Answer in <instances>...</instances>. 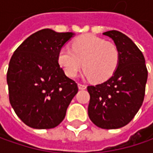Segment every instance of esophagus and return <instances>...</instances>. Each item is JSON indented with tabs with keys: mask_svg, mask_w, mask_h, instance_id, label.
<instances>
[{
	"mask_svg": "<svg viewBox=\"0 0 153 153\" xmlns=\"http://www.w3.org/2000/svg\"><path fill=\"white\" fill-rule=\"evenodd\" d=\"M78 88H79V89H86V88H87V86L84 85V84L79 83V84H78Z\"/></svg>",
	"mask_w": 153,
	"mask_h": 153,
	"instance_id": "1",
	"label": "esophagus"
}]
</instances>
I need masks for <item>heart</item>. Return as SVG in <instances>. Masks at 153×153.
<instances>
[{"instance_id": "b5f03b06", "label": "heart", "mask_w": 153, "mask_h": 153, "mask_svg": "<svg viewBox=\"0 0 153 153\" xmlns=\"http://www.w3.org/2000/svg\"><path fill=\"white\" fill-rule=\"evenodd\" d=\"M57 59L68 77L74 78L83 65V76L102 82L116 71L120 51L114 43L88 33L74 40L73 48L63 47L58 52Z\"/></svg>"}]
</instances>
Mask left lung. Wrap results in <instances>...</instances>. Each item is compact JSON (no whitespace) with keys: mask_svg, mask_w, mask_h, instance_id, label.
<instances>
[{"mask_svg":"<svg viewBox=\"0 0 153 153\" xmlns=\"http://www.w3.org/2000/svg\"><path fill=\"white\" fill-rule=\"evenodd\" d=\"M103 34L117 46L120 61L106 81L88 87V113L98 128L116 129L128 124L142 106L148 72L143 53L130 38L115 30Z\"/></svg>","mask_w":153,"mask_h":153,"instance_id":"1","label":"left lung"}]
</instances>
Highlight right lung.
Listing matches in <instances>:
<instances>
[{
	"label": "right lung",
	"mask_w": 153,
	"mask_h": 153,
	"mask_svg": "<svg viewBox=\"0 0 153 153\" xmlns=\"http://www.w3.org/2000/svg\"><path fill=\"white\" fill-rule=\"evenodd\" d=\"M74 33L40 30L15 50L9 64L10 102L18 118L37 129L53 128L65 117L78 92L74 80L58 64V52Z\"/></svg>",
	"instance_id": "1"
}]
</instances>
